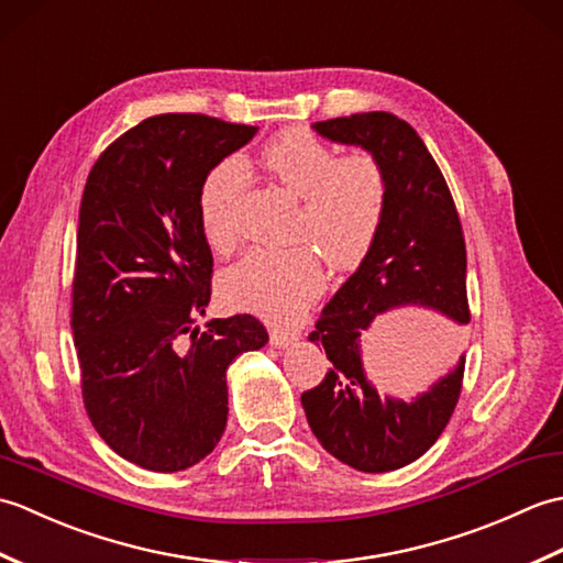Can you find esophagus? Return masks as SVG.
Returning <instances> with one entry per match:
<instances>
[{"label":"esophagus","mask_w":563,"mask_h":563,"mask_svg":"<svg viewBox=\"0 0 563 563\" xmlns=\"http://www.w3.org/2000/svg\"><path fill=\"white\" fill-rule=\"evenodd\" d=\"M297 341V333L288 331V329H271V345L275 349H288Z\"/></svg>","instance_id":"esophagus-1"}]
</instances>
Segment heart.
I'll return each instance as SVG.
<instances>
[{
    "label": "heart",
    "mask_w": 563,
    "mask_h": 563,
    "mask_svg": "<svg viewBox=\"0 0 563 563\" xmlns=\"http://www.w3.org/2000/svg\"><path fill=\"white\" fill-rule=\"evenodd\" d=\"M261 164L300 198L295 239H307L339 271L355 268L367 256L389 200L387 176L375 157L351 154L339 159L336 150L307 130H288L263 147ZM246 188L249 169L239 157L218 162L202 178L198 212L212 249L227 251L236 244ZM313 250L300 244L285 251H249L222 273V297L263 319H297L324 290V268Z\"/></svg>",
    "instance_id": "heart-1"
}]
</instances>
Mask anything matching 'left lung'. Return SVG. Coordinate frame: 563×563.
<instances>
[{
    "instance_id": "left-lung-1",
    "label": "left lung",
    "mask_w": 563,
    "mask_h": 563,
    "mask_svg": "<svg viewBox=\"0 0 563 563\" xmlns=\"http://www.w3.org/2000/svg\"><path fill=\"white\" fill-rule=\"evenodd\" d=\"M317 135L365 150L387 176L382 230L361 266L321 309L309 341L331 369L302 394L307 423L329 454L357 472H394L416 462L445 430L457 406L464 353L445 375L411 399L379 394L363 363V341L375 319L418 307L448 319L440 324L448 353L470 324L466 251L450 188L423 140L401 118L373 111L314 123Z\"/></svg>"
}]
</instances>
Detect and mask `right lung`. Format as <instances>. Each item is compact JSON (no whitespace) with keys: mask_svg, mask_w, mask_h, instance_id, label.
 I'll return each mask as SVG.
<instances>
[{"mask_svg":"<svg viewBox=\"0 0 563 563\" xmlns=\"http://www.w3.org/2000/svg\"><path fill=\"white\" fill-rule=\"evenodd\" d=\"M256 133L154 115L118 137L84 186L71 283L81 397L106 445L142 470L206 460L227 426V367L268 343L251 314L196 324L212 273L200 184Z\"/></svg>","mask_w":563,"mask_h":563,"instance_id":"right-lung-1","label":"right lung"}]
</instances>
